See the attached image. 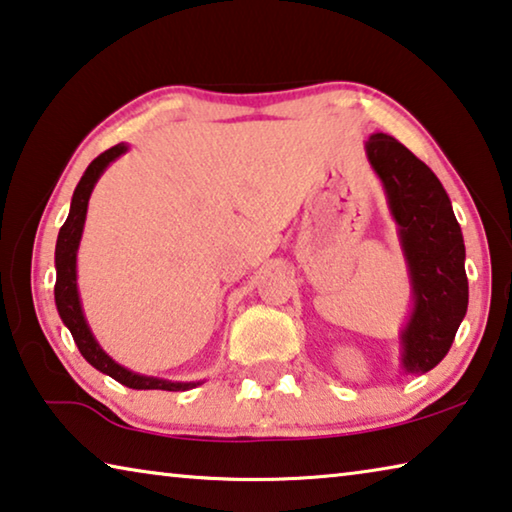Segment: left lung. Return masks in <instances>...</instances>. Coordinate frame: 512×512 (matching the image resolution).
Returning <instances> with one entry per match:
<instances>
[{
	"mask_svg": "<svg viewBox=\"0 0 512 512\" xmlns=\"http://www.w3.org/2000/svg\"><path fill=\"white\" fill-rule=\"evenodd\" d=\"M367 154L401 227L415 289V312L403 332V367L426 373L444 360L465 319V243L451 200L424 161L387 134H373Z\"/></svg>",
	"mask_w": 512,
	"mask_h": 512,
	"instance_id": "left-lung-1",
	"label": "left lung"
}]
</instances>
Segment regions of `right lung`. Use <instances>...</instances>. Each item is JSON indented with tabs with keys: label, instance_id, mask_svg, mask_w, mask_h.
<instances>
[{
	"label": "right lung",
	"instance_id": "obj_1",
	"mask_svg": "<svg viewBox=\"0 0 512 512\" xmlns=\"http://www.w3.org/2000/svg\"><path fill=\"white\" fill-rule=\"evenodd\" d=\"M127 150V145L118 143L113 148L104 150L100 157L91 161V166L86 168V173L81 175V180L75 189V196H72L70 214L63 223L59 239H56V285H54V298H56V310H59L63 323H66L68 330L72 332V339L79 348V353L84 355L86 362H91L97 371L107 373L113 380L123 383L132 389H166V392H177V389H189L191 383H168V380L159 378H148L139 376V373L127 371L125 367L113 362L107 353L97 346L95 337L86 326L84 312H81L79 305V294H77V246L81 239V230H84L86 221V207L88 198H91V191L97 182V177L102 175V170L107 168L113 159L120 157Z\"/></svg>",
	"mask_w": 512,
	"mask_h": 512
}]
</instances>
